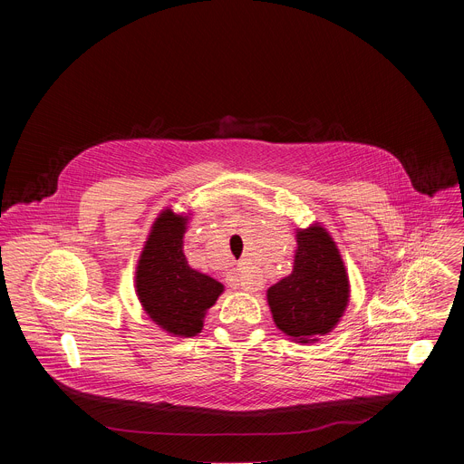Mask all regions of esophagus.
Instances as JSON below:
<instances>
[{
  "instance_id": "esophagus-1",
  "label": "esophagus",
  "mask_w": 464,
  "mask_h": 464,
  "mask_svg": "<svg viewBox=\"0 0 464 464\" xmlns=\"http://www.w3.org/2000/svg\"><path fill=\"white\" fill-rule=\"evenodd\" d=\"M227 281H229V285H231V286H240V288H242V290H246V292L260 290V281H258L256 277H249V276H246L244 272H240V268H238V270H235L233 274H229Z\"/></svg>"
}]
</instances>
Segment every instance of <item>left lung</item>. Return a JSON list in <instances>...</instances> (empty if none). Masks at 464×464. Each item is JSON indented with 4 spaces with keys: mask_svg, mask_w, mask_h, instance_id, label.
<instances>
[{
    "mask_svg": "<svg viewBox=\"0 0 464 464\" xmlns=\"http://www.w3.org/2000/svg\"><path fill=\"white\" fill-rule=\"evenodd\" d=\"M349 301V279L336 244L323 227L297 233L292 276L268 290L276 324L286 336L310 342L326 334Z\"/></svg>",
    "mask_w": 464,
    "mask_h": 464,
    "instance_id": "8db88e82",
    "label": "left lung"
}]
</instances>
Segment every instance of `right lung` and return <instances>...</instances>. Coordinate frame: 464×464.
Listing matches in <instances>:
<instances>
[{"instance_id":"1","label":"right lung","mask_w":464,"mask_h":464,"mask_svg":"<svg viewBox=\"0 0 464 464\" xmlns=\"http://www.w3.org/2000/svg\"><path fill=\"white\" fill-rule=\"evenodd\" d=\"M185 218L165 211L156 220L138 264V295L147 314L178 336H194L204 326V314L224 286L192 270L183 255Z\"/></svg>"}]
</instances>
